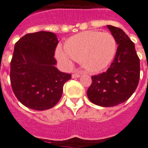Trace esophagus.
<instances>
[{
	"label": "esophagus",
	"instance_id": "esophagus-1",
	"mask_svg": "<svg viewBox=\"0 0 148 148\" xmlns=\"http://www.w3.org/2000/svg\"><path fill=\"white\" fill-rule=\"evenodd\" d=\"M80 77V74H78V73H74V74H72V77L73 78H77V77Z\"/></svg>",
	"mask_w": 148,
	"mask_h": 148
}]
</instances>
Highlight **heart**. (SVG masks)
<instances>
[{"label": "heart", "instance_id": "obj_1", "mask_svg": "<svg viewBox=\"0 0 148 148\" xmlns=\"http://www.w3.org/2000/svg\"><path fill=\"white\" fill-rule=\"evenodd\" d=\"M117 49L115 37L108 32L86 31L71 37L65 42L64 50L56 52L59 61L70 64V58L80 62L87 71H102L113 60Z\"/></svg>", "mask_w": 148, "mask_h": 148}]
</instances>
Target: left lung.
<instances>
[{"label": "left lung", "instance_id": "8db88e82", "mask_svg": "<svg viewBox=\"0 0 148 148\" xmlns=\"http://www.w3.org/2000/svg\"><path fill=\"white\" fill-rule=\"evenodd\" d=\"M107 27L118 44L116 56L106 72L91 77L87 96L97 106L112 107L126 101L136 90L140 66L135 44L129 37L119 27Z\"/></svg>", "mask_w": 148, "mask_h": 148}]
</instances>
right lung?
<instances>
[{
  "label": "right lung",
  "instance_id": "obj_1",
  "mask_svg": "<svg viewBox=\"0 0 148 148\" xmlns=\"http://www.w3.org/2000/svg\"><path fill=\"white\" fill-rule=\"evenodd\" d=\"M58 41L50 32L28 33L16 42L10 63V82L15 96L35 110L54 107L61 98L71 74L59 71L54 57Z\"/></svg>",
  "mask_w": 148,
  "mask_h": 148
}]
</instances>
